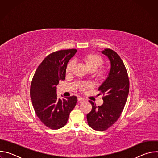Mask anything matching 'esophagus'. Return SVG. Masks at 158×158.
I'll list each match as a JSON object with an SVG mask.
<instances>
[{
  "mask_svg": "<svg viewBox=\"0 0 158 158\" xmlns=\"http://www.w3.org/2000/svg\"><path fill=\"white\" fill-rule=\"evenodd\" d=\"M77 100H78V102H79V103L82 102V101H84V99L82 98H81V97H79L77 98Z\"/></svg>",
  "mask_w": 158,
  "mask_h": 158,
  "instance_id": "34e87169",
  "label": "esophagus"
}]
</instances>
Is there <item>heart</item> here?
<instances>
[{
  "instance_id": "b5f03b06",
  "label": "heart",
  "mask_w": 158,
  "mask_h": 158,
  "mask_svg": "<svg viewBox=\"0 0 158 158\" xmlns=\"http://www.w3.org/2000/svg\"><path fill=\"white\" fill-rule=\"evenodd\" d=\"M82 61L90 71H94V76L98 81H104L106 79L109 74V71L106 67L102 65L104 60L100 55L95 53H88L82 57ZM74 65L73 61H70L67 64L65 68L66 74L71 73ZM92 87L93 84L91 82H83L79 84V89L82 91H85Z\"/></svg>"
}]
</instances>
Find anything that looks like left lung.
<instances>
[{
    "mask_svg": "<svg viewBox=\"0 0 158 158\" xmlns=\"http://www.w3.org/2000/svg\"><path fill=\"white\" fill-rule=\"evenodd\" d=\"M102 53L110 61V70L106 80L99 87L104 103L97 106L91 101V111L87 114L89 126L103 131L113 125L119 118L125 106L129 90V80L126 67L120 56L113 50L105 49Z\"/></svg>",
    "mask_w": 158,
    "mask_h": 158,
    "instance_id": "obj_1",
    "label": "left lung"
}]
</instances>
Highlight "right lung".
I'll list each match as a JSON object with an SVG mask.
<instances>
[{"instance_id":"obj_1","label":"right lung","mask_w":158,"mask_h":158,"mask_svg":"<svg viewBox=\"0 0 158 158\" xmlns=\"http://www.w3.org/2000/svg\"><path fill=\"white\" fill-rule=\"evenodd\" d=\"M76 49L56 51L45 58L33 76L31 85V98L35 114L40 121L51 129L64 127L70 112L76 105V96L57 98L56 87L65 78V68Z\"/></svg>"}]
</instances>
